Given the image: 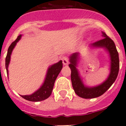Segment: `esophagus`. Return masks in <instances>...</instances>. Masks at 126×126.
Segmentation results:
<instances>
[{
  "label": "esophagus",
  "instance_id": "esophagus-1",
  "mask_svg": "<svg viewBox=\"0 0 126 126\" xmlns=\"http://www.w3.org/2000/svg\"><path fill=\"white\" fill-rule=\"evenodd\" d=\"M62 60L64 65H67V64H69V59H68V58L67 57H63Z\"/></svg>",
  "mask_w": 126,
  "mask_h": 126
}]
</instances>
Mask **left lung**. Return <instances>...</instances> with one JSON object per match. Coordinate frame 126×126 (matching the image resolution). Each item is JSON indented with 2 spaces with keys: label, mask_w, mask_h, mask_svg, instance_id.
<instances>
[{
  "label": "left lung",
  "mask_w": 126,
  "mask_h": 126,
  "mask_svg": "<svg viewBox=\"0 0 126 126\" xmlns=\"http://www.w3.org/2000/svg\"><path fill=\"white\" fill-rule=\"evenodd\" d=\"M102 36L103 37V39L90 45L91 47L103 48L109 52L110 55V74L108 78L100 85L93 87L84 86L79 74L78 70L76 68L79 59V53L76 52L70 56V64H69V66L71 70V78L72 85L77 95L83 98H94L102 95L115 82L119 73V59L115 43L104 32H102Z\"/></svg>",
  "instance_id": "8db88e82"
}]
</instances>
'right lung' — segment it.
<instances>
[{"mask_svg":"<svg viewBox=\"0 0 126 126\" xmlns=\"http://www.w3.org/2000/svg\"><path fill=\"white\" fill-rule=\"evenodd\" d=\"M21 36L22 34H20L17 36V39L11 43L9 47L8 50H7V54L5 57V68H6L7 76H8L9 74L8 66L9 64L10 60H11V53H12V52H13L14 48L15 47L17 42H18L21 38ZM62 68V61H60L56 64H54L53 65L50 66L48 69L45 81L42 86L33 94H30V95H21L22 97L27 100L31 101V102H40V101L44 100L45 99L48 98L52 94L55 79L61 72Z\"/></svg>","mask_w":126,"mask_h":126,"instance_id":"obj_1","label":"right lung"}]
</instances>
